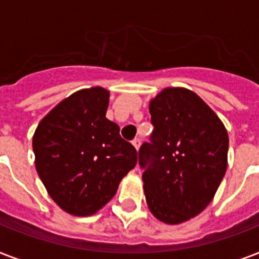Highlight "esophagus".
Instances as JSON below:
<instances>
[{"instance_id": "1", "label": "esophagus", "mask_w": 259, "mask_h": 259, "mask_svg": "<svg viewBox=\"0 0 259 259\" xmlns=\"http://www.w3.org/2000/svg\"><path fill=\"white\" fill-rule=\"evenodd\" d=\"M132 144H133L134 148L138 150L140 149V145H141V140H140V138H134L133 141H132Z\"/></svg>"}]
</instances>
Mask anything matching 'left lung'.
<instances>
[{
  "mask_svg": "<svg viewBox=\"0 0 259 259\" xmlns=\"http://www.w3.org/2000/svg\"><path fill=\"white\" fill-rule=\"evenodd\" d=\"M153 133L138 150L148 207L179 225L211 203L227 169L229 136L217 114L191 90L164 89L150 101Z\"/></svg>",
  "mask_w": 259,
  "mask_h": 259,
  "instance_id": "8db88e82",
  "label": "left lung"
}]
</instances>
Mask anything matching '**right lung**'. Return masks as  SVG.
Wrapping results in <instances>:
<instances>
[{
  "mask_svg": "<svg viewBox=\"0 0 259 259\" xmlns=\"http://www.w3.org/2000/svg\"><path fill=\"white\" fill-rule=\"evenodd\" d=\"M107 90L76 91L51 110L33 136L34 165L54 201L66 212L89 217L115 195L137 164V150L106 118Z\"/></svg>",
  "mask_w": 259,
  "mask_h": 259,
  "instance_id": "obj_1",
  "label": "right lung"
}]
</instances>
